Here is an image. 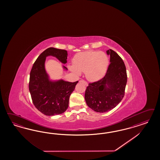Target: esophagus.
<instances>
[{"instance_id": "obj_1", "label": "esophagus", "mask_w": 160, "mask_h": 160, "mask_svg": "<svg viewBox=\"0 0 160 160\" xmlns=\"http://www.w3.org/2000/svg\"><path fill=\"white\" fill-rule=\"evenodd\" d=\"M79 82H83L86 86H88V83H87L86 81H84V80H80L79 81Z\"/></svg>"}]
</instances>
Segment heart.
Segmentation results:
<instances>
[{
  "instance_id": "b5f03b06",
  "label": "heart",
  "mask_w": 160,
  "mask_h": 160,
  "mask_svg": "<svg viewBox=\"0 0 160 160\" xmlns=\"http://www.w3.org/2000/svg\"><path fill=\"white\" fill-rule=\"evenodd\" d=\"M73 66H68L69 70L79 76L84 72L88 81L96 82L106 73L108 58L103 52H86L77 54L73 60Z\"/></svg>"
}]
</instances>
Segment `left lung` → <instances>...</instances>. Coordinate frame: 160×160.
<instances>
[{
    "mask_svg": "<svg viewBox=\"0 0 160 160\" xmlns=\"http://www.w3.org/2000/svg\"><path fill=\"white\" fill-rule=\"evenodd\" d=\"M110 64L101 80L89 83L85 92L87 106L92 110L106 112L117 106L124 96L127 76L120 56L112 49L107 51Z\"/></svg>",
    "mask_w": 160,
    "mask_h": 160,
    "instance_id": "8db88e82",
    "label": "left lung"
}]
</instances>
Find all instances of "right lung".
Returning <instances> with one entry per match:
<instances>
[{
    "instance_id": "obj_1",
    "label": "right lung",
    "mask_w": 160,
    "mask_h": 160,
    "mask_svg": "<svg viewBox=\"0 0 160 160\" xmlns=\"http://www.w3.org/2000/svg\"><path fill=\"white\" fill-rule=\"evenodd\" d=\"M55 57L63 63H67L68 52L65 50L50 48L40 54L30 73L29 88L36 108L46 116H55L66 112L69 98L78 81L68 82L63 80H50L45 70L46 57ZM65 70L68 68L63 66Z\"/></svg>"
}]
</instances>
